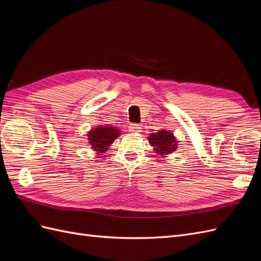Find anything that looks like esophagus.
<instances>
[{
    "label": "esophagus",
    "mask_w": 261,
    "mask_h": 261,
    "mask_svg": "<svg viewBox=\"0 0 261 261\" xmlns=\"http://www.w3.org/2000/svg\"><path fill=\"white\" fill-rule=\"evenodd\" d=\"M128 129L132 133H139V132H141V126L139 124H132Z\"/></svg>",
    "instance_id": "esophagus-1"
}]
</instances>
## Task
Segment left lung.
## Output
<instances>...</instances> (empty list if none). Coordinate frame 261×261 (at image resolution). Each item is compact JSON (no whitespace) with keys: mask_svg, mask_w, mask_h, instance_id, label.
Returning <instances> with one entry per match:
<instances>
[{"mask_svg":"<svg viewBox=\"0 0 261 261\" xmlns=\"http://www.w3.org/2000/svg\"><path fill=\"white\" fill-rule=\"evenodd\" d=\"M148 139L150 140L151 146L154 147L155 151L161 155L173 152L177 146L175 137L168 130H159L158 133H153L148 137Z\"/></svg>","mask_w":261,"mask_h":261,"instance_id":"1","label":"left lung"}]
</instances>
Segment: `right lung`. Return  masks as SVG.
Listing matches in <instances>:
<instances>
[{
  "mask_svg": "<svg viewBox=\"0 0 261 261\" xmlns=\"http://www.w3.org/2000/svg\"><path fill=\"white\" fill-rule=\"evenodd\" d=\"M120 136V130L112 126H99L88 134V140L94 151L105 153L108 147Z\"/></svg>",
  "mask_w": 261,
  "mask_h": 261,
  "instance_id": "add662e5",
  "label": "right lung"
}]
</instances>
